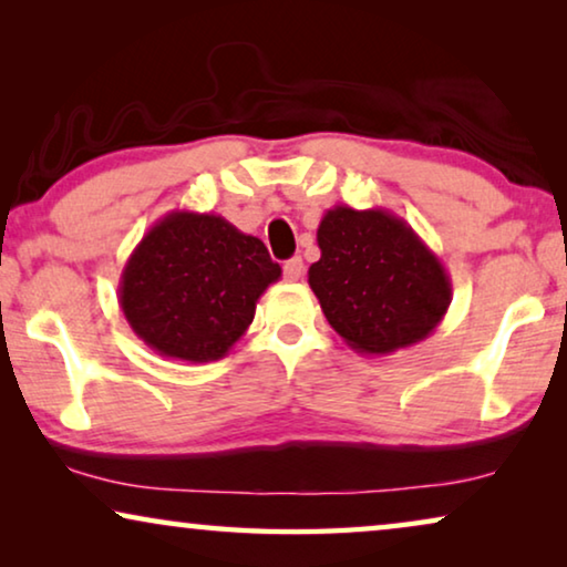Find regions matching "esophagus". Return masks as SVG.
Instances as JSON below:
<instances>
[{"instance_id": "1", "label": "esophagus", "mask_w": 567, "mask_h": 567, "mask_svg": "<svg viewBox=\"0 0 567 567\" xmlns=\"http://www.w3.org/2000/svg\"><path fill=\"white\" fill-rule=\"evenodd\" d=\"M284 276L286 281H299L301 276H305V262H301V258H291L284 262Z\"/></svg>"}]
</instances>
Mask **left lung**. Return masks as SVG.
<instances>
[{"label": "left lung", "instance_id": "8db88e82", "mask_svg": "<svg viewBox=\"0 0 567 567\" xmlns=\"http://www.w3.org/2000/svg\"><path fill=\"white\" fill-rule=\"evenodd\" d=\"M309 286L353 351L386 355L431 336L452 305V281L413 227L384 208L336 206L317 227Z\"/></svg>", "mask_w": 567, "mask_h": 567}]
</instances>
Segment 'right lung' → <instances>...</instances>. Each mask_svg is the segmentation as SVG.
Instances as JSON below:
<instances>
[{"instance_id": "right-lung-1", "label": "right lung", "mask_w": 567, "mask_h": 567, "mask_svg": "<svg viewBox=\"0 0 567 567\" xmlns=\"http://www.w3.org/2000/svg\"><path fill=\"white\" fill-rule=\"evenodd\" d=\"M281 266L258 237L216 214L169 212L126 260L118 305L131 330L165 359H224Z\"/></svg>"}]
</instances>
